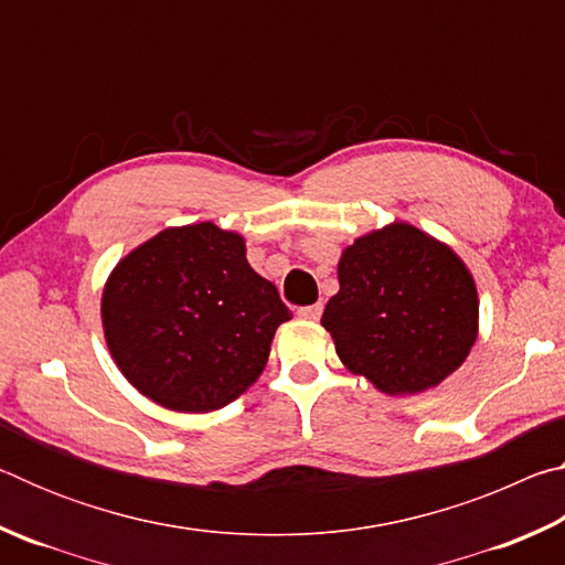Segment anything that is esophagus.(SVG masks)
I'll list each match as a JSON object with an SVG mask.
<instances>
[{"label":"esophagus","mask_w":565,"mask_h":565,"mask_svg":"<svg viewBox=\"0 0 565 565\" xmlns=\"http://www.w3.org/2000/svg\"><path fill=\"white\" fill-rule=\"evenodd\" d=\"M321 311H323V303H311V306H303V309H299V317L309 319V321H319Z\"/></svg>","instance_id":"34e87169"}]
</instances>
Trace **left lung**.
<instances>
[{
	"mask_svg": "<svg viewBox=\"0 0 565 565\" xmlns=\"http://www.w3.org/2000/svg\"><path fill=\"white\" fill-rule=\"evenodd\" d=\"M341 289L321 327L339 359L386 394H418L461 366L478 331L471 274L451 248L411 224L366 234L343 252Z\"/></svg>",
	"mask_w": 565,
	"mask_h": 565,
	"instance_id": "8db88e82",
	"label": "left lung"
}]
</instances>
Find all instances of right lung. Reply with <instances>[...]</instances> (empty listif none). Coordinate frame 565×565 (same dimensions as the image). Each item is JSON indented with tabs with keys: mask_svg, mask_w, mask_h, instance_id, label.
I'll list each match as a JSON object with an SVG mask.
<instances>
[{
	"mask_svg": "<svg viewBox=\"0 0 565 565\" xmlns=\"http://www.w3.org/2000/svg\"><path fill=\"white\" fill-rule=\"evenodd\" d=\"M291 311L246 262L244 238L212 222L164 228L121 259L102 299L121 374L184 414L232 404L266 366Z\"/></svg>",
	"mask_w": 565,
	"mask_h": 565,
	"instance_id": "1",
	"label": "right lung"
}]
</instances>
